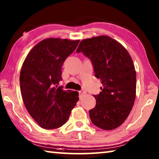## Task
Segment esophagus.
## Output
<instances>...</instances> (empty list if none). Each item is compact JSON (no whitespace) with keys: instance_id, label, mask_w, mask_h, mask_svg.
Returning <instances> with one entry per match:
<instances>
[{"instance_id":"1","label":"esophagus","mask_w":159,"mask_h":159,"mask_svg":"<svg viewBox=\"0 0 159 159\" xmlns=\"http://www.w3.org/2000/svg\"><path fill=\"white\" fill-rule=\"evenodd\" d=\"M79 93L80 95H83V94L85 93V90H80L79 91Z\"/></svg>"}]
</instances>
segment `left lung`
<instances>
[{"label":"left lung","instance_id":"8db88e82","mask_svg":"<svg viewBox=\"0 0 159 159\" xmlns=\"http://www.w3.org/2000/svg\"><path fill=\"white\" fill-rule=\"evenodd\" d=\"M76 52L90 59L103 88L93 95L96 105L89 111L92 123L106 130L118 128L133 108L136 93V71L130 55L116 40L107 36L80 41Z\"/></svg>","mask_w":159,"mask_h":159}]
</instances>
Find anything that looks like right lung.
<instances>
[{
  "label": "right lung",
  "mask_w": 159,
  "mask_h": 159,
  "mask_svg": "<svg viewBox=\"0 0 159 159\" xmlns=\"http://www.w3.org/2000/svg\"><path fill=\"white\" fill-rule=\"evenodd\" d=\"M79 41L53 38L43 40L24 61L20 76L23 102L29 114L43 128L63 125L79 100L76 91L64 90L58 85L62 80L63 63Z\"/></svg>",
  "instance_id": "add662e5"
}]
</instances>
